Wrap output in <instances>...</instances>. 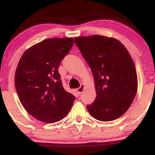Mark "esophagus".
Here are the masks:
<instances>
[{
    "mask_svg": "<svg viewBox=\"0 0 155 155\" xmlns=\"http://www.w3.org/2000/svg\"><path fill=\"white\" fill-rule=\"evenodd\" d=\"M84 84H81V86H80V87H79L77 89V92L79 94H81V92H83V90H84Z\"/></svg>",
    "mask_w": 155,
    "mask_h": 155,
    "instance_id": "1",
    "label": "esophagus"
}]
</instances>
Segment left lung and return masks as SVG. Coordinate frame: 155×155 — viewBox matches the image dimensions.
Returning a JSON list of instances; mask_svg holds the SVG:
<instances>
[{
	"label": "left lung",
	"instance_id": "8db88e82",
	"mask_svg": "<svg viewBox=\"0 0 155 155\" xmlns=\"http://www.w3.org/2000/svg\"><path fill=\"white\" fill-rule=\"evenodd\" d=\"M74 43L91 69L95 100L89 113L103 122L114 120L127 111L138 89L136 69L128 51L120 41L103 35L81 36Z\"/></svg>",
	"mask_w": 155,
	"mask_h": 155
}]
</instances>
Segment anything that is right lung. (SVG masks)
Here are the masks:
<instances>
[{
    "instance_id": "right-lung-1",
    "label": "right lung",
    "mask_w": 155,
    "mask_h": 155,
    "mask_svg": "<svg viewBox=\"0 0 155 155\" xmlns=\"http://www.w3.org/2000/svg\"><path fill=\"white\" fill-rule=\"evenodd\" d=\"M73 44L71 38L46 39L27 49L19 60L15 79L17 95L26 111L41 122L61 120L75 101L64 90L58 72Z\"/></svg>"
}]
</instances>
